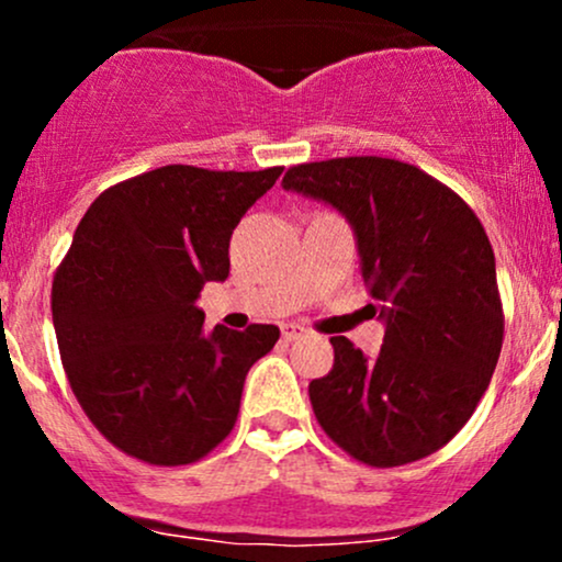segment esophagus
<instances>
[{
    "label": "esophagus",
    "instance_id": "1",
    "mask_svg": "<svg viewBox=\"0 0 562 562\" xmlns=\"http://www.w3.org/2000/svg\"><path fill=\"white\" fill-rule=\"evenodd\" d=\"M308 330L303 325H295V322H290V325H282V338L285 340H299V338H306Z\"/></svg>",
    "mask_w": 562,
    "mask_h": 562
}]
</instances>
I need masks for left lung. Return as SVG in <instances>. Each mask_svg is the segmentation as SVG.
Returning a JSON list of instances; mask_svg holds the SVG:
<instances>
[{
	"label": "left lung",
	"mask_w": 562,
	"mask_h": 562,
	"mask_svg": "<svg viewBox=\"0 0 562 562\" xmlns=\"http://www.w3.org/2000/svg\"><path fill=\"white\" fill-rule=\"evenodd\" d=\"M282 187L351 224L385 325L372 359L330 338L333 370L308 383L319 425L372 468L434 454L470 420L502 351L494 250L479 216L417 166L378 156L293 166Z\"/></svg>",
	"instance_id": "1"
}]
</instances>
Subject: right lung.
I'll return each instance as SVG.
<instances>
[{"label":"right lung","mask_w":562,"mask_h":562,"mask_svg":"<svg viewBox=\"0 0 562 562\" xmlns=\"http://www.w3.org/2000/svg\"><path fill=\"white\" fill-rule=\"evenodd\" d=\"M282 169L164 166L89 205L53 282V325L81 409L113 447L187 465L229 436L243 383L280 327L203 330L205 282L229 277V237Z\"/></svg>","instance_id":"right-lung-1"}]
</instances>
